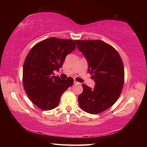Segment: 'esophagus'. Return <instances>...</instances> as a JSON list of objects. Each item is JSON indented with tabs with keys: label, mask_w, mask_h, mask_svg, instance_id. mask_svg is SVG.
Returning a JSON list of instances; mask_svg holds the SVG:
<instances>
[{
	"label": "esophagus",
	"mask_w": 147,
	"mask_h": 147,
	"mask_svg": "<svg viewBox=\"0 0 147 147\" xmlns=\"http://www.w3.org/2000/svg\"><path fill=\"white\" fill-rule=\"evenodd\" d=\"M74 84H75V85H80V83L78 82H77L76 80H74Z\"/></svg>",
	"instance_id": "1"
}]
</instances>
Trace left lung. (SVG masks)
Masks as SVG:
<instances>
[{"label": "left lung", "instance_id": "left-lung-1", "mask_svg": "<svg viewBox=\"0 0 147 147\" xmlns=\"http://www.w3.org/2000/svg\"><path fill=\"white\" fill-rule=\"evenodd\" d=\"M75 41L88 60L89 72L95 82L93 89L82 84L79 105L87 113H100L112 106L121 93L124 81L123 61L118 52L102 41Z\"/></svg>", "mask_w": 147, "mask_h": 147}]
</instances>
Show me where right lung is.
Returning <instances> with one entry per match:
<instances>
[{
	"label": "right lung",
	"instance_id": "add662e5",
	"mask_svg": "<svg viewBox=\"0 0 147 147\" xmlns=\"http://www.w3.org/2000/svg\"><path fill=\"white\" fill-rule=\"evenodd\" d=\"M75 49L73 40L51 38L35 45L26 56L23 70L24 89L30 100L42 110L56 108L62 94L73 84L71 77L63 80L53 74Z\"/></svg>",
	"mask_w": 147,
	"mask_h": 147
}]
</instances>
